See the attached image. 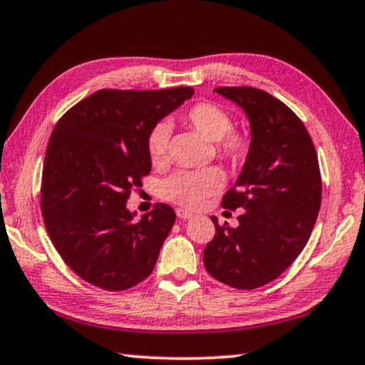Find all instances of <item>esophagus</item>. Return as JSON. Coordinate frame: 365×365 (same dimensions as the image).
Returning <instances> with one entry per match:
<instances>
[{
  "mask_svg": "<svg viewBox=\"0 0 365 365\" xmlns=\"http://www.w3.org/2000/svg\"><path fill=\"white\" fill-rule=\"evenodd\" d=\"M177 217L178 219H190V217H193V214L190 212V211H187V210H183V207H177Z\"/></svg>",
  "mask_w": 365,
  "mask_h": 365,
  "instance_id": "1",
  "label": "esophagus"
}]
</instances>
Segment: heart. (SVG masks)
Here are the masks:
<instances>
[{"mask_svg":"<svg viewBox=\"0 0 365 365\" xmlns=\"http://www.w3.org/2000/svg\"><path fill=\"white\" fill-rule=\"evenodd\" d=\"M183 123L198 131L205 140L214 143L217 158L227 164H239L248 153V138L232 130V117L221 106L212 102H198L180 115ZM169 144V126H153L146 138L148 155L153 164L164 160ZM221 187V177L212 169L177 172L162 182V196L172 203L196 207Z\"/></svg>","mask_w":365,"mask_h":365,"instance_id":"1","label":"heart"}]
</instances>
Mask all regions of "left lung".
I'll return each mask as SVG.
<instances>
[{"instance_id":"1","label":"left lung","mask_w":365,"mask_h":365,"mask_svg":"<svg viewBox=\"0 0 365 365\" xmlns=\"http://www.w3.org/2000/svg\"><path fill=\"white\" fill-rule=\"evenodd\" d=\"M250 120L247 160L222 207L244 212L237 227L216 225L205 247V268L235 289H257L292 264L314 229L322 203V177L314 141L286 103L247 86L214 89Z\"/></svg>"}]
</instances>
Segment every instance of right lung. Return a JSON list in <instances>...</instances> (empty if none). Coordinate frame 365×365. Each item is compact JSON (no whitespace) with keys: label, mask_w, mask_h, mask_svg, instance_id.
<instances>
[{"label":"right lung","mask_w":365,"mask_h":365,"mask_svg":"<svg viewBox=\"0 0 365 365\" xmlns=\"http://www.w3.org/2000/svg\"><path fill=\"white\" fill-rule=\"evenodd\" d=\"M193 92L102 89L51 131L40 188L43 222L60 257L89 284L117 292L153 273L175 212L159 203L135 221L126 201L151 172L149 131Z\"/></svg>","instance_id":"right-lung-1"}]
</instances>
